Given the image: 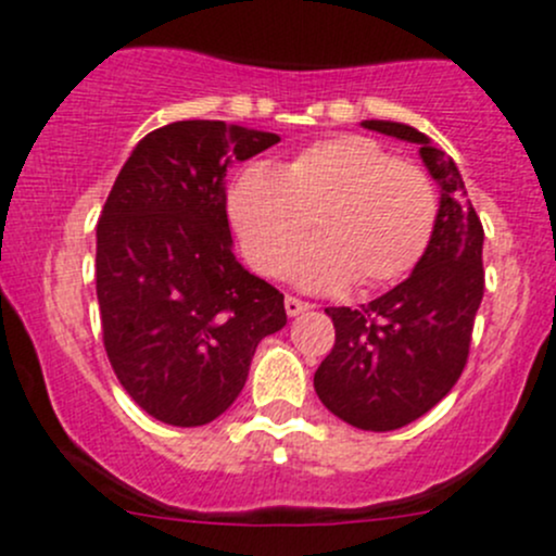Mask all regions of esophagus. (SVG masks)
Instances as JSON below:
<instances>
[{"label":"esophagus","mask_w":556,"mask_h":556,"mask_svg":"<svg viewBox=\"0 0 556 556\" xmlns=\"http://www.w3.org/2000/svg\"><path fill=\"white\" fill-rule=\"evenodd\" d=\"M283 305H286V313H289V316H300V313L311 311L313 307L311 302H302V300H296V296H286Z\"/></svg>","instance_id":"esophagus-1"}]
</instances>
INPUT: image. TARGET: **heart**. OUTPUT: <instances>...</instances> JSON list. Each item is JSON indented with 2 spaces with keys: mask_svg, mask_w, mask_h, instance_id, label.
Listing matches in <instances>:
<instances>
[{
  "mask_svg": "<svg viewBox=\"0 0 556 556\" xmlns=\"http://www.w3.org/2000/svg\"><path fill=\"white\" fill-rule=\"evenodd\" d=\"M227 213L243 254L262 276H280L313 218L316 243L291 276L316 291L354 283L370 291L408 276L438 222L427 173L367 137L313 142L283 167L251 164L235 178Z\"/></svg>",
  "mask_w": 556,
  "mask_h": 556,
  "instance_id": "b5f03b06",
  "label": "heart"
}]
</instances>
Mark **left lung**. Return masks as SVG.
I'll return each mask as SVG.
<instances>
[{
  "label": "left lung",
  "mask_w": 556,
  "mask_h": 556,
  "mask_svg": "<svg viewBox=\"0 0 556 556\" xmlns=\"http://www.w3.org/2000/svg\"><path fill=\"white\" fill-rule=\"evenodd\" d=\"M362 126L416 142L441 186L435 232L410 278L356 311L327 307L334 345L313 376L318 400L351 427L389 432L435 408L463 376L483 296V227L457 164L430 137L394 121Z\"/></svg>",
  "instance_id": "1"
}]
</instances>
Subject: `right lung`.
Wrapping results in <instances>:
<instances>
[{"instance_id":"obj_1","label":"right lung","mask_w":556,"mask_h":556,"mask_svg":"<svg viewBox=\"0 0 556 556\" xmlns=\"http://www.w3.org/2000/svg\"><path fill=\"white\" fill-rule=\"evenodd\" d=\"M280 140L224 121H175L142 137L97 224L102 340L121 387L153 419L200 427L243 392L283 294L232 254L227 167Z\"/></svg>"}]
</instances>
